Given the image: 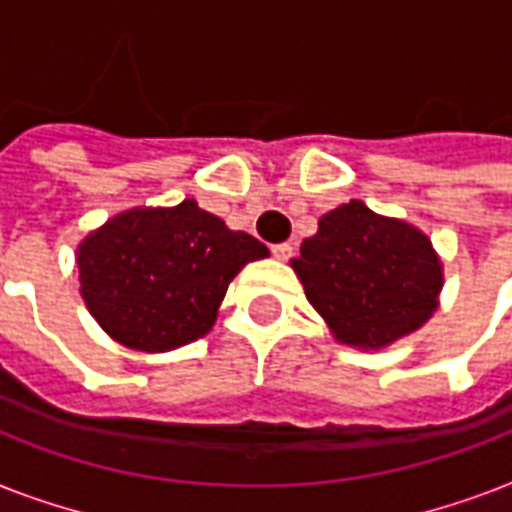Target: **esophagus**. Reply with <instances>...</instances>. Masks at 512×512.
Listing matches in <instances>:
<instances>
[{
  "label": "esophagus",
  "instance_id": "esophagus-1",
  "mask_svg": "<svg viewBox=\"0 0 512 512\" xmlns=\"http://www.w3.org/2000/svg\"><path fill=\"white\" fill-rule=\"evenodd\" d=\"M271 252L273 257H279V260H289V257L295 255V247H292L289 241H281V244H273Z\"/></svg>",
  "mask_w": 512,
  "mask_h": 512
}]
</instances>
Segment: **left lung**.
<instances>
[{"mask_svg": "<svg viewBox=\"0 0 512 512\" xmlns=\"http://www.w3.org/2000/svg\"><path fill=\"white\" fill-rule=\"evenodd\" d=\"M292 268L332 335L356 348H382L420 329L441 292L428 236L356 199L321 217Z\"/></svg>", "mask_w": 512, "mask_h": 512, "instance_id": "1", "label": "left lung"}]
</instances>
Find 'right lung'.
<instances>
[{"label":"right lung","instance_id":"right-lung-1","mask_svg":"<svg viewBox=\"0 0 512 512\" xmlns=\"http://www.w3.org/2000/svg\"><path fill=\"white\" fill-rule=\"evenodd\" d=\"M268 247L228 231L193 199L170 209H132L79 247V281L108 335L138 350H172L207 335L225 289Z\"/></svg>","mask_w":512,"mask_h":512}]
</instances>
